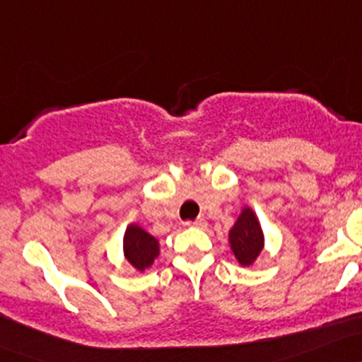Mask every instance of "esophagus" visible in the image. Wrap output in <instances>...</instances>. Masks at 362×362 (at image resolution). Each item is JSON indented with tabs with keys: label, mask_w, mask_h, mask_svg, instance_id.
<instances>
[{
	"label": "esophagus",
	"mask_w": 362,
	"mask_h": 362,
	"mask_svg": "<svg viewBox=\"0 0 362 362\" xmlns=\"http://www.w3.org/2000/svg\"><path fill=\"white\" fill-rule=\"evenodd\" d=\"M187 226H196V228H204L206 226V220L204 218H197V220H194V221H187V223H185Z\"/></svg>",
	"instance_id": "esophagus-1"
}]
</instances>
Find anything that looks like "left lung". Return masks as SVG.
<instances>
[{"label": "left lung", "mask_w": 362, "mask_h": 362, "mask_svg": "<svg viewBox=\"0 0 362 362\" xmlns=\"http://www.w3.org/2000/svg\"><path fill=\"white\" fill-rule=\"evenodd\" d=\"M228 244L240 266H252L264 249V233L251 206L240 209L239 218L228 230Z\"/></svg>", "instance_id": "8db88e82"}]
</instances>
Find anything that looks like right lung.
Listing matches in <instances>:
<instances>
[{
    "instance_id": "add662e5",
    "label": "right lung",
    "mask_w": 362,
    "mask_h": 362,
    "mask_svg": "<svg viewBox=\"0 0 362 362\" xmlns=\"http://www.w3.org/2000/svg\"><path fill=\"white\" fill-rule=\"evenodd\" d=\"M160 256V240L141 225L130 223L123 233V257L139 273H144Z\"/></svg>"
}]
</instances>
